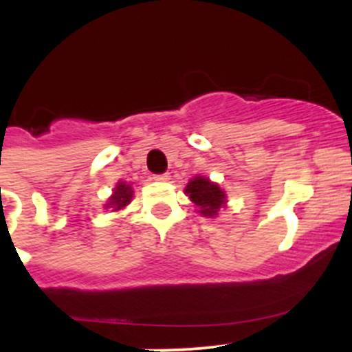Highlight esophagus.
<instances>
[{
    "label": "esophagus",
    "mask_w": 352,
    "mask_h": 352,
    "mask_svg": "<svg viewBox=\"0 0 352 352\" xmlns=\"http://www.w3.org/2000/svg\"><path fill=\"white\" fill-rule=\"evenodd\" d=\"M155 180H158V182H168L170 173H162V175H156Z\"/></svg>",
    "instance_id": "esophagus-1"
}]
</instances>
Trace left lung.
<instances>
[{
	"instance_id": "left-lung-1",
	"label": "left lung",
	"mask_w": 352,
	"mask_h": 352,
	"mask_svg": "<svg viewBox=\"0 0 352 352\" xmlns=\"http://www.w3.org/2000/svg\"><path fill=\"white\" fill-rule=\"evenodd\" d=\"M184 192L190 199V202H194L197 212H201L206 218H216L219 209L225 208L228 202L225 190L204 175H196L190 179Z\"/></svg>"
}]
</instances>
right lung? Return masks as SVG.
I'll return each mask as SVG.
<instances>
[{"mask_svg": "<svg viewBox=\"0 0 352 352\" xmlns=\"http://www.w3.org/2000/svg\"><path fill=\"white\" fill-rule=\"evenodd\" d=\"M134 190H133V184L131 182H124V180H119L116 184L112 190V196L107 199V202L104 204L105 209H110V211L117 212L122 211L131 201H133Z\"/></svg>", "mask_w": 352, "mask_h": 352, "instance_id": "1", "label": "right lung"}]
</instances>
